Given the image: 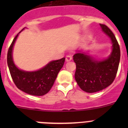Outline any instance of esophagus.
<instances>
[{
	"instance_id": "34e87169",
	"label": "esophagus",
	"mask_w": 128,
	"mask_h": 128,
	"mask_svg": "<svg viewBox=\"0 0 128 128\" xmlns=\"http://www.w3.org/2000/svg\"><path fill=\"white\" fill-rule=\"evenodd\" d=\"M72 57L71 55H67V56H66V58H65V60H66V62H70V61L72 60Z\"/></svg>"
}]
</instances>
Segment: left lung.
<instances>
[{
	"mask_svg": "<svg viewBox=\"0 0 128 128\" xmlns=\"http://www.w3.org/2000/svg\"><path fill=\"white\" fill-rule=\"evenodd\" d=\"M100 26L112 44L109 56L97 60L89 55L88 51L79 50L73 56L76 65V81L81 90L88 93L97 92L110 85L115 80L119 65L120 51L116 38L107 26L103 24Z\"/></svg>",
	"mask_w": 128,
	"mask_h": 128,
	"instance_id": "8db88e82",
	"label": "left lung"
}]
</instances>
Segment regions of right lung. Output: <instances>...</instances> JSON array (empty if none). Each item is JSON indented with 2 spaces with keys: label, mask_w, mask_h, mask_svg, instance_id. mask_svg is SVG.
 Segmentation results:
<instances>
[{
  "label": "right lung",
  "mask_w": 128,
  "mask_h": 128,
  "mask_svg": "<svg viewBox=\"0 0 128 128\" xmlns=\"http://www.w3.org/2000/svg\"><path fill=\"white\" fill-rule=\"evenodd\" d=\"M25 28L17 34L9 48L7 57L8 65L11 78L18 88L32 96H44L51 89L59 72L64 65L65 58L51 61L37 70L26 71L20 69L13 61V50L19 34Z\"/></svg>",
  "instance_id": "1"
}]
</instances>
